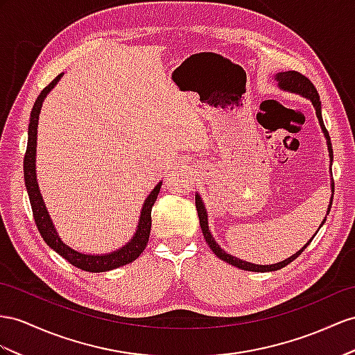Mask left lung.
<instances>
[{
  "instance_id": "obj_1",
  "label": "left lung",
  "mask_w": 355,
  "mask_h": 355,
  "mask_svg": "<svg viewBox=\"0 0 355 355\" xmlns=\"http://www.w3.org/2000/svg\"><path fill=\"white\" fill-rule=\"evenodd\" d=\"M277 83H279V87L282 89H286V91H291V93H297V94H302L303 97H307L311 98V102L315 107L316 111V116H318V121H320L321 124V129L327 138V145H329V153H330V159L333 160V148H331V141H330V135L329 132H327L325 125H324V121H322V115H321V102H320V94H318V91L315 88V85L311 83V79H307L304 75L298 73V71L295 70H289V71H282V73H277L276 78H275ZM331 189H334V183H331ZM334 192V190H333ZM195 202H196V210H198V217H199V223H201V230H202V234H204V239L205 241L208 243V246H210V249L216 253V257H219L222 261L228 262V264L234 266V267H239L241 270H246V271H275V270H279V268H284L286 267L289 262H293L300 253H302L309 244H311V241H309L306 246L298 250L295 255H293L291 258L282 261V262H277V264H272V266H258V264H250V262H246V261H241L239 258H235L232 255H230V253H226L225 250L220 249L219 244H217L214 241V239L211 237L210 234V230H208V220H207V211H205V207L201 201V198H199V195H196L195 198ZM331 202H333V198H331ZM331 202L329 205V211L331 208ZM325 222V220H324ZM322 222V223H324Z\"/></svg>"
}]
</instances>
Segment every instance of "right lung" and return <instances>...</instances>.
Listing matches in <instances>:
<instances>
[{"mask_svg": "<svg viewBox=\"0 0 355 355\" xmlns=\"http://www.w3.org/2000/svg\"><path fill=\"white\" fill-rule=\"evenodd\" d=\"M61 76L62 75H58L48 87L43 88V91L39 94L37 100H35V103L33 106L30 125H28V144H26V151L24 156L25 187L30 196L34 222L37 225V230L43 237L44 243H46L51 249L55 250L58 255H61L66 261H69L71 266H75L80 270L89 271V272L109 271L118 267H123L125 264H130V262L138 258L144 252V249L147 248L150 231H151V208L154 202H156L162 183H159L153 189V192L148 195L147 201L144 202L138 230H136L133 239L127 243L124 248L118 249L112 253H107V255H85V253H79L61 241L55 228H53V223L46 210V205H44L43 198L40 195L37 180H35V145H37V123H39L40 107L44 97H46L49 91L57 85Z\"/></svg>", "mask_w": 355, "mask_h": 355, "instance_id": "add662e5", "label": "right lung"}]
</instances>
